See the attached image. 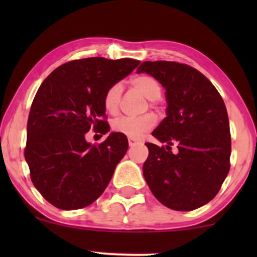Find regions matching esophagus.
Masks as SVG:
<instances>
[{"mask_svg":"<svg viewBox=\"0 0 257 257\" xmlns=\"http://www.w3.org/2000/svg\"><path fill=\"white\" fill-rule=\"evenodd\" d=\"M128 143H129V146H134L139 143V140H138V139H135V138H129Z\"/></svg>","mask_w":257,"mask_h":257,"instance_id":"esophagus-1","label":"esophagus"}]
</instances>
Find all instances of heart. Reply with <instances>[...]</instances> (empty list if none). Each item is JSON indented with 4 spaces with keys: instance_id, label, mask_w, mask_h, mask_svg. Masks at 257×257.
<instances>
[{
    "instance_id": "obj_1",
    "label": "heart",
    "mask_w": 257,
    "mask_h": 257,
    "mask_svg": "<svg viewBox=\"0 0 257 257\" xmlns=\"http://www.w3.org/2000/svg\"><path fill=\"white\" fill-rule=\"evenodd\" d=\"M132 85L151 101H156L162 95V85L152 76H137L132 79ZM120 96H122V85L119 83H114L107 88L104 94V100H102L107 113L116 114L118 112ZM156 123H157V118L152 113H146L139 117L123 116L112 122V129L128 138H140L144 133L151 131Z\"/></svg>"
}]
</instances>
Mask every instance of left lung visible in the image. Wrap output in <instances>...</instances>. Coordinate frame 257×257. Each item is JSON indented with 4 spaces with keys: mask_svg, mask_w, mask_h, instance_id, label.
<instances>
[{
    "mask_svg": "<svg viewBox=\"0 0 257 257\" xmlns=\"http://www.w3.org/2000/svg\"><path fill=\"white\" fill-rule=\"evenodd\" d=\"M146 72L166 88L167 117L146 143L143 172L153 196L168 208L190 211L216 196L229 172L231 133L225 102L198 70L175 61H145ZM176 145L174 154L171 146Z\"/></svg>",
    "mask_w": 257,
    "mask_h": 257,
    "instance_id": "1",
    "label": "left lung"
}]
</instances>
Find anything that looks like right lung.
Here are the masks:
<instances>
[{
	"label": "right lung",
	"instance_id": "obj_1",
	"mask_svg": "<svg viewBox=\"0 0 257 257\" xmlns=\"http://www.w3.org/2000/svg\"><path fill=\"white\" fill-rule=\"evenodd\" d=\"M134 59L85 58L55 69L38 88L28 119L25 159L32 184L63 210L90 205L101 196L128 150V139L111 133L99 145L85 134L110 132L104 94L138 65Z\"/></svg>",
	"mask_w": 257,
	"mask_h": 257
}]
</instances>
